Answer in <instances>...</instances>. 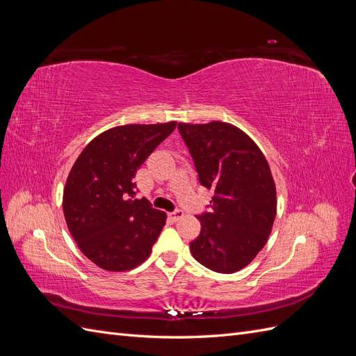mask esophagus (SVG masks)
<instances>
[{
	"instance_id": "34e87169",
	"label": "esophagus",
	"mask_w": 356,
	"mask_h": 356,
	"mask_svg": "<svg viewBox=\"0 0 356 356\" xmlns=\"http://www.w3.org/2000/svg\"><path fill=\"white\" fill-rule=\"evenodd\" d=\"M182 217H184V212H182L181 209H177V211H174V212H170V218H174L175 221L181 220Z\"/></svg>"
}]
</instances>
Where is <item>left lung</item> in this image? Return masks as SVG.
I'll use <instances>...</instances> for the list:
<instances>
[{
	"instance_id": "obj_1",
	"label": "left lung",
	"mask_w": 356,
	"mask_h": 356,
	"mask_svg": "<svg viewBox=\"0 0 356 356\" xmlns=\"http://www.w3.org/2000/svg\"><path fill=\"white\" fill-rule=\"evenodd\" d=\"M200 184L213 191L211 212L199 215L200 234L190 251L204 267L234 273L263 250L276 217V187L261 149L224 122L178 123Z\"/></svg>"
}]
</instances>
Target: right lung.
<instances>
[{"mask_svg":"<svg viewBox=\"0 0 356 356\" xmlns=\"http://www.w3.org/2000/svg\"><path fill=\"white\" fill-rule=\"evenodd\" d=\"M177 122L126 124L88 144L63 188V215L80 251L108 272L132 270L152 254L166 213L135 199L136 170Z\"/></svg>","mask_w":356,"mask_h":356,"instance_id":"right-lung-1","label":"right lung"}]
</instances>
